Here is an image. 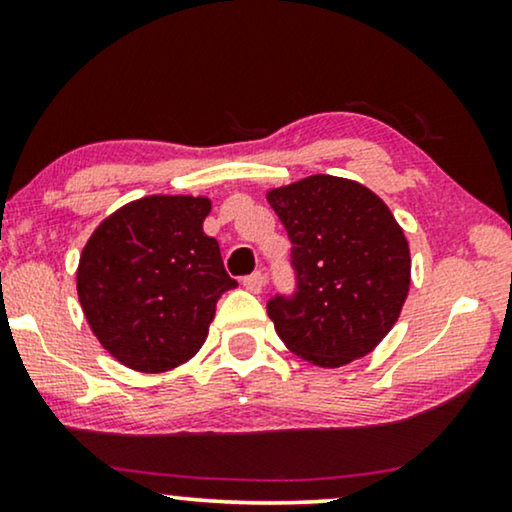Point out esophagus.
<instances>
[{"instance_id": "1", "label": "esophagus", "mask_w": 512, "mask_h": 512, "mask_svg": "<svg viewBox=\"0 0 512 512\" xmlns=\"http://www.w3.org/2000/svg\"><path fill=\"white\" fill-rule=\"evenodd\" d=\"M263 284H265L263 272H254V275L244 277V286H247L251 293H261L263 291Z\"/></svg>"}]
</instances>
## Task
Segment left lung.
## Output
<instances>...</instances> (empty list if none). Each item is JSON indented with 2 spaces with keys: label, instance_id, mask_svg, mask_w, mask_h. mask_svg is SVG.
<instances>
[{
  "label": "left lung",
  "instance_id": "obj_1",
  "mask_svg": "<svg viewBox=\"0 0 512 512\" xmlns=\"http://www.w3.org/2000/svg\"><path fill=\"white\" fill-rule=\"evenodd\" d=\"M291 240L296 293L268 314L284 345L340 368L380 345L410 291V247L382 198L359 181L312 174L268 191Z\"/></svg>",
  "mask_w": 512,
  "mask_h": 512
}]
</instances>
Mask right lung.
<instances>
[{
	"instance_id": "obj_1",
	"label": "right lung",
	"mask_w": 512,
	"mask_h": 512,
	"mask_svg": "<svg viewBox=\"0 0 512 512\" xmlns=\"http://www.w3.org/2000/svg\"><path fill=\"white\" fill-rule=\"evenodd\" d=\"M207 198L149 195L107 216L90 235L76 291L102 347L139 373H163L198 354L216 300L237 282L205 235Z\"/></svg>"
}]
</instances>
